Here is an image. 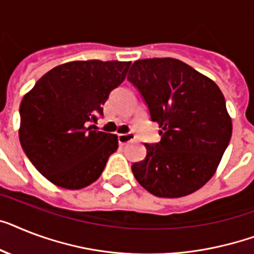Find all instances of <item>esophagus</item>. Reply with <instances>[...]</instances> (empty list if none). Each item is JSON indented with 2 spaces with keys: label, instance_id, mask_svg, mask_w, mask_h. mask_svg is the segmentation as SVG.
Here are the masks:
<instances>
[{
  "label": "esophagus",
  "instance_id": "34e87169",
  "mask_svg": "<svg viewBox=\"0 0 254 254\" xmlns=\"http://www.w3.org/2000/svg\"><path fill=\"white\" fill-rule=\"evenodd\" d=\"M117 138H119V143H120V145H125V143H127V142H131L135 139L134 134H131V133L119 134V135H117Z\"/></svg>",
  "mask_w": 254,
  "mask_h": 254
}]
</instances>
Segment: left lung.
I'll return each mask as SVG.
<instances>
[{
  "instance_id": "obj_1",
  "label": "left lung",
  "mask_w": 254,
  "mask_h": 254,
  "mask_svg": "<svg viewBox=\"0 0 254 254\" xmlns=\"http://www.w3.org/2000/svg\"><path fill=\"white\" fill-rule=\"evenodd\" d=\"M127 79L139 90L159 143L131 166L151 194L176 198L198 190L215 174L232 134V121L218 84L180 60H138Z\"/></svg>"
}]
</instances>
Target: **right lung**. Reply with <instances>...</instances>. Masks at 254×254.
Segmentation results:
<instances>
[{
    "mask_svg": "<svg viewBox=\"0 0 254 254\" xmlns=\"http://www.w3.org/2000/svg\"><path fill=\"white\" fill-rule=\"evenodd\" d=\"M130 61H71L45 73L20 103L19 141L27 158L52 184L69 190L99 179L119 147L116 134L95 130L109 92Z\"/></svg>",
    "mask_w": 254,
    "mask_h": 254,
    "instance_id": "right-lung-1",
    "label": "right lung"
}]
</instances>
